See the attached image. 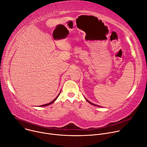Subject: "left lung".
<instances>
[{
    "label": "left lung",
    "instance_id": "left-lung-1",
    "mask_svg": "<svg viewBox=\"0 0 147 147\" xmlns=\"http://www.w3.org/2000/svg\"><path fill=\"white\" fill-rule=\"evenodd\" d=\"M86 100H87V101H88V102H89V103H90V104H91V105H94V106H96V107H99V106H98V105H95V104H94V103H91V102H90V101H89V100H87V99H86Z\"/></svg>",
    "mask_w": 147,
    "mask_h": 147
}]
</instances>
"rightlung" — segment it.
Wrapping results in <instances>:
<instances>
[{
	"label": "right lung",
	"instance_id": "obj_1",
	"mask_svg": "<svg viewBox=\"0 0 147 147\" xmlns=\"http://www.w3.org/2000/svg\"><path fill=\"white\" fill-rule=\"evenodd\" d=\"M59 94H60V93L59 94V95L57 96V97L55 99H53L52 102H49V103H47V104H44V105H41V106H40V107H46V106H48V105H51V104H52V103H53L55 100H56V99L57 98V97L59 96Z\"/></svg>",
	"mask_w": 147,
	"mask_h": 147
}]
</instances>
